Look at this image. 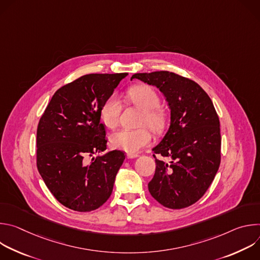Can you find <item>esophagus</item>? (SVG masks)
I'll use <instances>...</instances> for the list:
<instances>
[{
    "instance_id": "1",
    "label": "esophagus",
    "mask_w": 260,
    "mask_h": 260,
    "mask_svg": "<svg viewBox=\"0 0 260 260\" xmlns=\"http://www.w3.org/2000/svg\"><path fill=\"white\" fill-rule=\"evenodd\" d=\"M126 157H127L128 159H131V158H136V157H139V154H136V153H127V154H126Z\"/></svg>"
}]
</instances>
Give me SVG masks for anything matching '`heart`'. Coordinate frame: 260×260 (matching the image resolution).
I'll use <instances>...</instances> for the list:
<instances>
[{
    "mask_svg": "<svg viewBox=\"0 0 260 260\" xmlns=\"http://www.w3.org/2000/svg\"><path fill=\"white\" fill-rule=\"evenodd\" d=\"M127 96L133 104L144 111L141 119L142 124L149 125L153 131L160 132L166 124V115L158 107L160 99L157 92L150 86L139 84L132 86ZM121 113V104L116 95H110L102 105L100 115L103 123L114 128L118 125ZM152 139V134L148 127L138 129L123 128L113 133L110 137V143L114 148L133 153L148 145Z\"/></svg>",
    "mask_w": 260,
    "mask_h": 260,
    "instance_id": "b5f03b06",
    "label": "heart"
}]
</instances>
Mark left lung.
Returning <instances> with one entry per match:
<instances>
[{"label":"left lung","mask_w":260,"mask_h":260,"mask_svg":"<svg viewBox=\"0 0 260 260\" xmlns=\"http://www.w3.org/2000/svg\"><path fill=\"white\" fill-rule=\"evenodd\" d=\"M135 78L156 86L171 109L170 127L152 149L156 169L148 189L167 208L189 207L208 190L220 166V122L214 105L197 82L178 74L137 73L131 80ZM156 154L170 161L157 160Z\"/></svg>","instance_id":"1"}]
</instances>
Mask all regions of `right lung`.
<instances>
[{"mask_svg": "<svg viewBox=\"0 0 260 260\" xmlns=\"http://www.w3.org/2000/svg\"><path fill=\"white\" fill-rule=\"evenodd\" d=\"M126 73L88 74L53 94L37 128V168L53 197L64 207L90 212L112 193L125 155L107 149L100 111Z\"/></svg>", "mask_w": 260, "mask_h": 260, "instance_id": "1", "label": "right lung"}]
</instances>
